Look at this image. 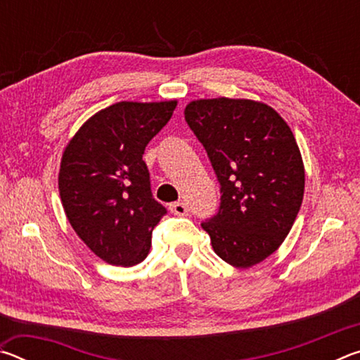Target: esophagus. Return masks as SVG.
<instances>
[{"label": "esophagus", "mask_w": 360, "mask_h": 360, "mask_svg": "<svg viewBox=\"0 0 360 360\" xmlns=\"http://www.w3.org/2000/svg\"><path fill=\"white\" fill-rule=\"evenodd\" d=\"M169 211H172L176 216H184V214H187L188 206L184 202H174L169 205Z\"/></svg>", "instance_id": "34e87169"}]
</instances>
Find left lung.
<instances>
[{
	"mask_svg": "<svg viewBox=\"0 0 360 360\" xmlns=\"http://www.w3.org/2000/svg\"><path fill=\"white\" fill-rule=\"evenodd\" d=\"M184 117L221 186L217 212L202 222L212 249L233 266L259 264L288 236L303 200V162L289 125L251 100H197Z\"/></svg>",
	"mask_w": 360,
	"mask_h": 360,
	"instance_id": "left-lung-1",
	"label": "left lung"
}]
</instances>
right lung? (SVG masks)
Instances as JSON below:
<instances>
[{"label":"right lung","mask_w":360,"mask_h":360,"mask_svg":"<svg viewBox=\"0 0 360 360\" xmlns=\"http://www.w3.org/2000/svg\"><path fill=\"white\" fill-rule=\"evenodd\" d=\"M176 101H120L96 112L66 146L58 188L66 217L90 251L115 266L146 259L167 208L152 197L146 146Z\"/></svg>","instance_id":"right-lung-1"}]
</instances>
